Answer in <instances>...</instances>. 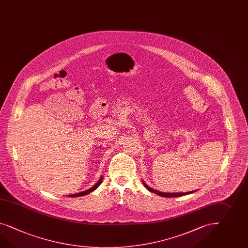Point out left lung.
Masks as SVG:
<instances>
[{
    "mask_svg": "<svg viewBox=\"0 0 248 248\" xmlns=\"http://www.w3.org/2000/svg\"><path fill=\"white\" fill-rule=\"evenodd\" d=\"M142 183H143V185H144V187L147 188L148 190H150V191H152V192H154L155 194L159 195V196H161V197H165V198H175V197H181V196H185V195L187 194H191V193H193L195 191H197V190H192V191H188V192H180V193H167V192H162V191H158V190H156V189H154L153 187H149L147 184L144 182V181H142Z\"/></svg>",
    "mask_w": 248,
    "mask_h": 248,
    "instance_id": "left-lung-1",
    "label": "left lung"
}]
</instances>
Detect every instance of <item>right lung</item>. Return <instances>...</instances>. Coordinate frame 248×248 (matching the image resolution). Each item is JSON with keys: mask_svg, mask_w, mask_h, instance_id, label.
<instances>
[{"mask_svg": "<svg viewBox=\"0 0 248 248\" xmlns=\"http://www.w3.org/2000/svg\"><path fill=\"white\" fill-rule=\"evenodd\" d=\"M103 181V177H101L100 179L98 180V181L94 184L93 187H90V188H88L87 190H85V191H82V192H79V193H77V194H71L68 195V197H71V198H75V197H81V196H85V195L89 194L90 192H92V191H94V189H96L97 187L100 186L101 182Z\"/></svg>", "mask_w": 248, "mask_h": 248, "instance_id": "obj_1", "label": "right lung"}]
</instances>
